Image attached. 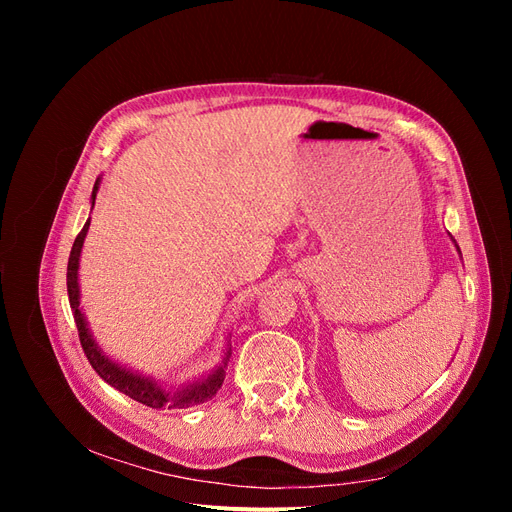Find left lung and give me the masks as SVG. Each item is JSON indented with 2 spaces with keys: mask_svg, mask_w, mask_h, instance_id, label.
Instances as JSON below:
<instances>
[{
  "mask_svg": "<svg viewBox=\"0 0 512 512\" xmlns=\"http://www.w3.org/2000/svg\"><path fill=\"white\" fill-rule=\"evenodd\" d=\"M451 239H453V237H451ZM453 243H455V247H457V252H459V245H457V241H455V239H453ZM459 254H461V252H459Z\"/></svg>",
  "mask_w": 512,
  "mask_h": 512,
  "instance_id": "obj_1",
  "label": "left lung"
}]
</instances>
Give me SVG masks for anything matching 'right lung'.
Here are the masks:
<instances>
[{"label":"right lung","instance_id":"add662e5","mask_svg":"<svg viewBox=\"0 0 512 512\" xmlns=\"http://www.w3.org/2000/svg\"><path fill=\"white\" fill-rule=\"evenodd\" d=\"M100 188V177L96 179L94 192H91V209H94L96 203V194ZM89 222L91 218L85 222L83 230L79 232V237L74 239V245L70 250V258H68V299H70V307L74 314V322L76 329H79V339L81 346L85 350V356L89 359L91 367L96 369V374L106 382L111 384L113 389H117L119 393L128 395L132 399H136L138 404H145L149 408H192L198 404H205L207 399H211L224 382L226 376V365L230 359V348H226L222 363L211 369L209 374L194 378L185 384L179 386H162L156 378H149L141 371H134L126 365L117 363L115 359L108 356L100 344L94 339V333L89 329V322L85 318V312L81 307V286H79V265H81V250L83 243L87 237L89 230Z\"/></svg>","mask_w":512,"mask_h":512}]
</instances>
